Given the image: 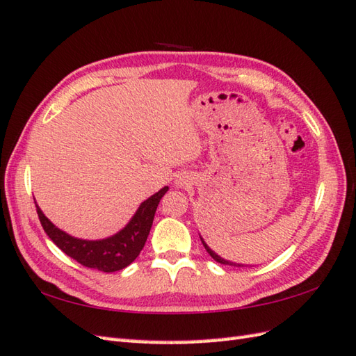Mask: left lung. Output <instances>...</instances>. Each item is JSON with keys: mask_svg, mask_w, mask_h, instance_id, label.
<instances>
[{"mask_svg": "<svg viewBox=\"0 0 356 356\" xmlns=\"http://www.w3.org/2000/svg\"><path fill=\"white\" fill-rule=\"evenodd\" d=\"M200 240H202V243H203V246H205V249H207V252L213 257V259L217 261V263H222V264H229V266H243V264H240V263H232V261H228V260H225V259H222L220 255H217L213 249H209V246L205 243V241H203V238L200 237Z\"/></svg>", "mask_w": 356, "mask_h": 356, "instance_id": "left-lung-1", "label": "left lung"}]
</instances>
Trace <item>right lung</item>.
<instances>
[{
    "label": "right lung",
    "instance_id": "obj_1",
    "mask_svg": "<svg viewBox=\"0 0 356 356\" xmlns=\"http://www.w3.org/2000/svg\"><path fill=\"white\" fill-rule=\"evenodd\" d=\"M168 191V186L151 195L140 203L139 209L124 229L115 236L102 240H82L74 238L69 234L58 229L36 205V213L45 234L51 238L64 254L81 263L82 266L97 269L102 272H116L133 263L145 245L147 237L154 220L159 202Z\"/></svg>",
    "mask_w": 356,
    "mask_h": 356
}]
</instances>
